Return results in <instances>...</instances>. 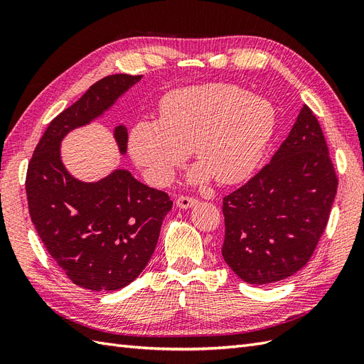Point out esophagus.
<instances>
[{
    "label": "esophagus",
    "instance_id": "esophagus-1",
    "mask_svg": "<svg viewBox=\"0 0 364 364\" xmlns=\"http://www.w3.org/2000/svg\"><path fill=\"white\" fill-rule=\"evenodd\" d=\"M197 203H199V200L190 196H179L178 199H176V205H178L181 209H188Z\"/></svg>",
    "mask_w": 364,
    "mask_h": 364
}]
</instances>
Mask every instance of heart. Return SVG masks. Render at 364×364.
I'll list each match as a JSON object with an SVG mask.
<instances>
[{"mask_svg":"<svg viewBox=\"0 0 364 364\" xmlns=\"http://www.w3.org/2000/svg\"><path fill=\"white\" fill-rule=\"evenodd\" d=\"M161 121H139L129 150L151 182L168 183L193 150L194 183L209 176L223 185L253 173L273 136L277 112L262 97L229 83L186 86L164 97Z\"/></svg>","mask_w":364,"mask_h":364,"instance_id":"obj_1","label":"heart"}]
</instances>
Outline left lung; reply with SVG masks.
Masks as SVG:
<instances>
[{
  "instance_id": "8db88e82",
  "label": "left lung",
  "mask_w": 364,
  "mask_h": 364,
  "mask_svg": "<svg viewBox=\"0 0 364 364\" xmlns=\"http://www.w3.org/2000/svg\"><path fill=\"white\" fill-rule=\"evenodd\" d=\"M337 183L322 127L304 105L272 161L223 197L228 266L255 285L301 270L326 228Z\"/></svg>"
}]
</instances>
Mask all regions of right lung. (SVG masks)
Returning a JSON list of instances; mask_svg holds the SVG:
<instances>
[{
    "label": "right lung",
    "instance_id": "right-lung-1",
    "mask_svg": "<svg viewBox=\"0 0 364 364\" xmlns=\"http://www.w3.org/2000/svg\"><path fill=\"white\" fill-rule=\"evenodd\" d=\"M142 75L114 74L94 83L48 124L28 162L26 193L36 232L63 273L79 287L114 291L144 270L155 252L162 220L173 202L127 170L82 182L60 159V141L100 117ZM114 136L127 150V129Z\"/></svg>",
    "mask_w": 364,
    "mask_h": 364
}]
</instances>
